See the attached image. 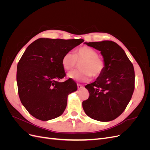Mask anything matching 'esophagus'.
Masks as SVG:
<instances>
[{
	"mask_svg": "<svg viewBox=\"0 0 150 150\" xmlns=\"http://www.w3.org/2000/svg\"><path fill=\"white\" fill-rule=\"evenodd\" d=\"M77 85H78V89H81L83 88V85L79 84H78Z\"/></svg>",
	"mask_w": 150,
	"mask_h": 150,
	"instance_id": "34e87169",
	"label": "esophagus"
}]
</instances>
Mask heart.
I'll use <instances>...</instances> for the list:
<instances>
[{
	"label": "heart",
	"instance_id": "b5f03b06",
	"mask_svg": "<svg viewBox=\"0 0 150 150\" xmlns=\"http://www.w3.org/2000/svg\"><path fill=\"white\" fill-rule=\"evenodd\" d=\"M98 53L88 46H83L76 50L75 54L67 52L62 58V65L65 70L69 71L74 68L76 61H83L81 63V69L74 70L67 74L68 78L80 82H86L94 77L100 76L104 69V63L99 58Z\"/></svg>",
	"mask_w": 150,
	"mask_h": 150
}]
</instances>
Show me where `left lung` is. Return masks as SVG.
<instances>
[{
  "label": "left lung",
  "mask_w": 150,
  "mask_h": 150,
  "mask_svg": "<svg viewBox=\"0 0 150 150\" xmlns=\"http://www.w3.org/2000/svg\"><path fill=\"white\" fill-rule=\"evenodd\" d=\"M101 51L104 69L94 82L85 86L89 97L83 102L85 113L99 121L114 120L125 111L134 89L133 65L124 50L111 40L84 42Z\"/></svg>",
  "instance_id": "8db88e82"
}]
</instances>
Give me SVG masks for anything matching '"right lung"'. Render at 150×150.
Instances as JSON below:
<instances>
[{
    "instance_id": "right-lung-1",
    "label": "right lung",
    "mask_w": 150,
    "mask_h": 150,
    "mask_svg": "<svg viewBox=\"0 0 150 150\" xmlns=\"http://www.w3.org/2000/svg\"><path fill=\"white\" fill-rule=\"evenodd\" d=\"M83 42L40 38L26 49L17 67L18 93L22 105L35 118L48 121L64 112L68 95L78 87L71 79L58 81L66 76L62 58Z\"/></svg>"
}]
</instances>
